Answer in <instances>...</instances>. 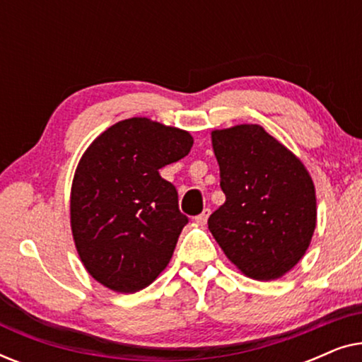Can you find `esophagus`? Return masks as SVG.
Masks as SVG:
<instances>
[{
    "label": "esophagus",
    "mask_w": 362,
    "mask_h": 362,
    "mask_svg": "<svg viewBox=\"0 0 362 362\" xmlns=\"http://www.w3.org/2000/svg\"><path fill=\"white\" fill-rule=\"evenodd\" d=\"M209 214H211V209H204V211H202L201 214L196 217V222H197V224L204 226L206 222H207V217H209Z\"/></svg>",
    "instance_id": "obj_1"
}]
</instances>
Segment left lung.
I'll use <instances>...</instances> for the list:
<instances>
[{
    "label": "left lung",
    "mask_w": 362,
    "mask_h": 362,
    "mask_svg": "<svg viewBox=\"0 0 362 362\" xmlns=\"http://www.w3.org/2000/svg\"><path fill=\"white\" fill-rule=\"evenodd\" d=\"M226 202L207 221L232 264L275 280L298 264L316 226L315 185L298 158L260 125L212 132Z\"/></svg>",
    "instance_id": "left-lung-1"
}]
</instances>
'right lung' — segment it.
I'll use <instances>...</instances> for the list:
<instances>
[{
    "mask_svg": "<svg viewBox=\"0 0 362 362\" xmlns=\"http://www.w3.org/2000/svg\"><path fill=\"white\" fill-rule=\"evenodd\" d=\"M175 127L133 117L92 141L74 175L71 227L88 274L107 288L135 293L166 269L187 217L160 170L191 151Z\"/></svg>",
    "mask_w": 362,
    "mask_h": 362,
    "instance_id": "obj_1",
    "label": "right lung"
}]
</instances>
